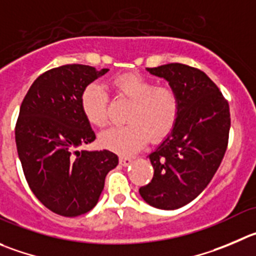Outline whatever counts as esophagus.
Wrapping results in <instances>:
<instances>
[{
  "label": "esophagus",
  "mask_w": 256,
  "mask_h": 256,
  "mask_svg": "<svg viewBox=\"0 0 256 256\" xmlns=\"http://www.w3.org/2000/svg\"><path fill=\"white\" fill-rule=\"evenodd\" d=\"M119 162H120L122 166L126 167V166H130V163H132V160H130V157H120L119 158Z\"/></svg>",
  "instance_id": "34e87169"
}]
</instances>
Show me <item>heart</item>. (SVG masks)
<instances>
[{
  "label": "heart",
  "instance_id": "obj_1",
  "mask_svg": "<svg viewBox=\"0 0 256 256\" xmlns=\"http://www.w3.org/2000/svg\"><path fill=\"white\" fill-rule=\"evenodd\" d=\"M110 86L118 96L132 102L126 126H110L99 137L106 150L120 154H133L150 140L166 137L176 124L180 98L170 86H156V82L140 74L126 72L114 76ZM80 106L90 124L104 126L108 120V96L99 82H90L80 96Z\"/></svg>",
  "mask_w": 256,
  "mask_h": 256
}]
</instances>
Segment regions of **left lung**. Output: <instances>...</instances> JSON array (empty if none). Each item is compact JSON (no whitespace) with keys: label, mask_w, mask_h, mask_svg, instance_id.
Segmentation results:
<instances>
[{"label":"left lung","mask_w":256,"mask_h":256,"mask_svg":"<svg viewBox=\"0 0 256 256\" xmlns=\"http://www.w3.org/2000/svg\"><path fill=\"white\" fill-rule=\"evenodd\" d=\"M147 72L168 82L180 98V113L174 130L148 156L154 174L140 194L153 208L177 210L196 198L218 171L228 147L230 109L201 70L174 62Z\"/></svg>","instance_id":"8db88e82"}]
</instances>
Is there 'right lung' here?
<instances>
[{"mask_svg":"<svg viewBox=\"0 0 256 256\" xmlns=\"http://www.w3.org/2000/svg\"><path fill=\"white\" fill-rule=\"evenodd\" d=\"M108 72L80 64L55 68L32 82L21 104L14 138L24 174L38 201L58 215L92 210L118 164L110 150H79L96 140L80 96Z\"/></svg>","mask_w":256,"mask_h":256,"instance_id":"1","label":"right lung"}]
</instances>
